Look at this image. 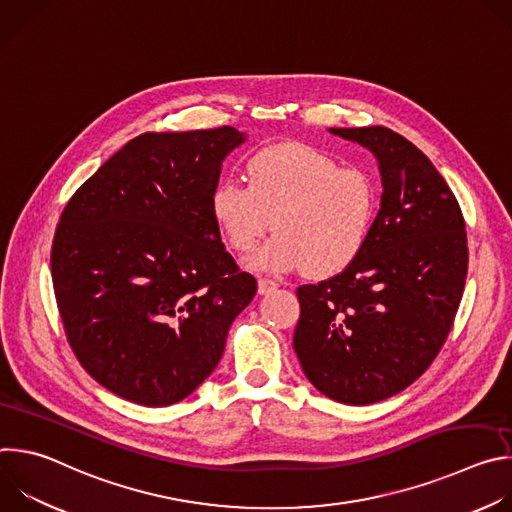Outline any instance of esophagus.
<instances>
[{"mask_svg":"<svg viewBox=\"0 0 512 512\" xmlns=\"http://www.w3.org/2000/svg\"><path fill=\"white\" fill-rule=\"evenodd\" d=\"M257 289H259V294H261V296H267V294H271L273 289H277V283H275V281H271V279L261 277V279L257 281Z\"/></svg>","mask_w":512,"mask_h":512,"instance_id":"34e87169","label":"esophagus"}]
</instances>
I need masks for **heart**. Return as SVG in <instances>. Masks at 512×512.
<instances>
[{"label":"heart","instance_id":"heart-1","mask_svg":"<svg viewBox=\"0 0 512 512\" xmlns=\"http://www.w3.org/2000/svg\"><path fill=\"white\" fill-rule=\"evenodd\" d=\"M249 186L225 178L212 188L210 214L227 245L249 253L271 229L277 235L251 259L253 269L332 275L367 245L377 216L371 176L340 168L328 154L304 143L259 150L247 162Z\"/></svg>","mask_w":512,"mask_h":512}]
</instances>
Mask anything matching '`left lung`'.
Wrapping results in <instances>:
<instances>
[{"mask_svg":"<svg viewBox=\"0 0 512 512\" xmlns=\"http://www.w3.org/2000/svg\"><path fill=\"white\" fill-rule=\"evenodd\" d=\"M367 148L381 208L360 255L338 275L298 287L294 350L308 381L346 405L409 387L454 324L468 273L466 225L429 158L389 127H330Z\"/></svg>","mask_w":512,"mask_h":512,"instance_id":"left-lung-1","label":"left lung"}]
</instances>
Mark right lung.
Here are the masks:
<instances>
[{
    "label": "right lung",
    "instance_id": "obj_1",
    "mask_svg": "<svg viewBox=\"0 0 512 512\" xmlns=\"http://www.w3.org/2000/svg\"><path fill=\"white\" fill-rule=\"evenodd\" d=\"M235 127L148 131L68 200L52 283L83 369L145 407L182 401L210 377L257 281L239 271L210 214Z\"/></svg>",
    "mask_w": 512,
    "mask_h": 512
}]
</instances>
